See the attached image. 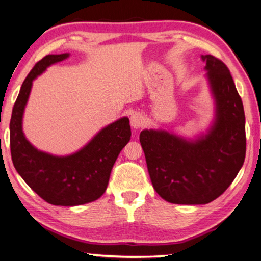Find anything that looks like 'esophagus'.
I'll return each instance as SVG.
<instances>
[{
    "instance_id": "34e87169",
    "label": "esophagus",
    "mask_w": 261,
    "mask_h": 261,
    "mask_svg": "<svg viewBox=\"0 0 261 261\" xmlns=\"http://www.w3.org/2000/svg\"><path fill=\"white\" fill-rule=\"evenodd\" d=\"M130 123L134 129L138 130L145 125V118L140 113H134L130 117Z\"/></svg>"
}]
</instances>
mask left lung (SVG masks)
<instances>
[{
    "label": "left lung",
    "mask_w": 261,
    "mask_h": 261,
    "mask_svg": "<svg viewBox=\"0 0 261 261\" xmlns=\"http://www.w3.org/2000/svg\"><path fill=\"white\" fill-rule=\"evenodd\" d=\"M201 60L215 100L208 132L194 140L155 129L139 136L153 188L171 204L213 201L232 183L245 159L244 108L230 71L214 56L201 55Z\"/></svg>",
    "instance_id": "8db88e82"
}]
</instances>
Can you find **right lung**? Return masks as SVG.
Here are the masks:
<instances>
[{
    "label": "right lung",
    "instance_id": "1",
    "mask_svg": "<svg viewBox=\"0 0 261 261\" xmlns=\"http://www.w3.org/2000/svg\"><path fill=\"white\" fill-rule=\"evenodd\" d=\"M69 54L47 55L34 65L20 87L10 121V149L14 166L25 183L43 200L56 206H78L102 196L118 154L129 143V118L103 127L78 152L56 156L39 151L23 132L25 106L35 78Z\"/></svg>",
    "mask_w": 261,
    "mask_h": 261
}]
</instances>
